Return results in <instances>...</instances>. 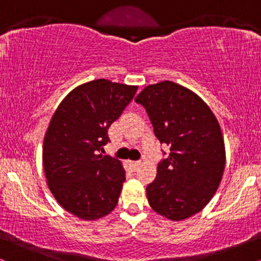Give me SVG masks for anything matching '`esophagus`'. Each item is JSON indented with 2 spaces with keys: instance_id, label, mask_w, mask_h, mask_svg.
<instances>
[{
  "instance_id": "34e87169",
  "label": "esophagus",
  "mask_w": 261,
  "mask_h": 261,
  "mask_svg": "<svg viewBox=\"0 0 261 261\" xmlns=\"http://www.w3.org/2000/svg\"><path fill=\"white\" fill-rule=\"evenodd\" d=\"M131 166H133V168L136 170L139 167L141 166V162L140 161H135V162H131Z\"/></svg>"
}]
</instances>
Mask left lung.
<instances>
[{
	"mask_svg": "<svg viewBox=\"0 0 261 261\" xmlns=\"http://www.w3.org/2000/svg\"><path fill=\"white\" fill-rule=\"evenodd\" d=\"M135 101L147 112L155 137L170 148L146 188L149 205L172 221L193 216L222 179L226 153L217 119L199 95L170 81L147 86Z\"/></svg>",
	"mask_w": 261,
	"mask_h": 261,
	"instance_id": "left-lung-1",
	"label": "left lung"
}]
</instances>
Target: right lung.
<instances>
[{
	"label": "right lung",
	"mask_w": 261,
	"mask_h": 261,
	"mask_svg": "<svg viewBox=\"0 0 261 261\" xmlns=\"http://www.w3.org/2000/svg\"><path fill=\"white\" fill-rule=\"evenodd\" d=\"M136 91V86L92 81L68 93L53 115L44 139L45 176L60 205L79 218L97 220L118 203L125 169L99 152Z\"/></svg>",
	"instance_id": "obj_1"
}]
</instances>
